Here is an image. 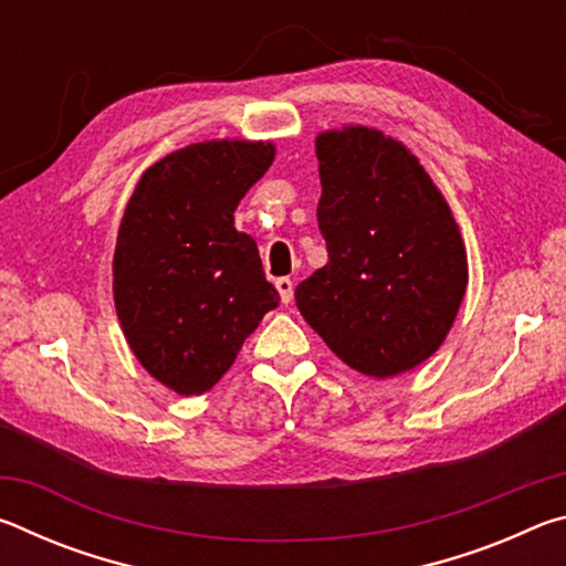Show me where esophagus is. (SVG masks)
<instances>
[{
  "instance_id": "34e87169",
  "label": "esophagus",
  "mask_w": 566,
  "mask_h": 566,
  "mask_svg": "<svg viewBox=\"0 0 566 566\" xmlns=\"http://www.w3.org/2000/svg\"><path fill=\"white\" fill-rule=\"evenodd\" d=\"M274 284H276V290H280L282 302H284V304H290V302H292V296H294V284H292L290 276H282V280H276Z\"/></svg>"
}]
</instances>
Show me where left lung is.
Returning <instances> with one entry per match:
<instances>
[{
	"label": "left lung",
	"mask_w": 566,
	"mask_h": 566,
	"mask_svg": "<svg viewBox=\"0 0 566 566\" xmlns=\"http://www.w3.org/2000/svg\"><path fill=\"white\" fill-rule=\"evenodd\" d=\"M314 147L329 262L296 286V310L347 367L405 375L457 319L469 282L462 232L399 139L349 124L317 134Z\"/></svg>",
	"instance_id": "1"
}]
</instances>
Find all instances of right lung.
Segmentation results:
<instances>
[{
    "instance_id": "add662e5",
    "label": "right lung",
    "mask_w": 566,
    "mask_h": 566,
    "mask_svg": "<svg viewBox=\"0 0 566 566\" xmlns=\"http://www.w3.org/2000/svg\"><path fill=\"white\" fill-rule=\"evenodd\" d=\"M272 142L212 139L151 165L124 209L114 306L134 357L181 397L205 395L280 304L234 209L274 161Z\"/></svg>"
}]
</instances>
